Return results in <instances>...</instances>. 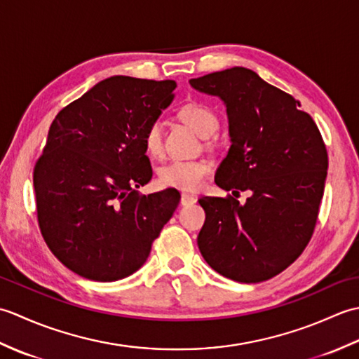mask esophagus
<instances>
[{
    "mask_svg": "<svg viewBox=\"0 0 359 359\" xmlns=\"http://www.w3.org/2000/svg\"><path fill=\"white\" fill-rule=\"evenodd\" d=\"M196 197L193 196V194H188V193H184L182 194V197H180V203L184 205V207H187V205H193V203H196Z\"/></svg>",
    "mask_w": 359,
    "mask_h": 359,
    "instance_id": "1",
    "label": "esophagus"
}]
</instances>
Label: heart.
<instances>
[{
    "label": "heart",
    "instance_id": "1",
    "mask_svg": "<svg viewBox=\"0 0 359 359\" xmlns=\"http://www.w3.org/2000/svg\"><path fill=\"white\" fill-rule=\"evenodd\" d=\"M180 120L202 137H210L219 128L216 112L202 102H188L179 109ZM143 147L152 157H160L163 152V134L160 121H151L143 133ZM211 172L207 160H171L158 170V180L165 187H172L184 191L199 189Z\"/></svg>",
    "mask_w": 359,
    "mask_h": 359
}]
</instances>
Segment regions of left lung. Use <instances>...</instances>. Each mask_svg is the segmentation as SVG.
I'll use <instances>...</instances> for the list:
<instances>
[{"instance_id":"1","label":"left lung","mask_w":359,"mask_h":359,"mask_svg":"<svg viewBox=\"0 0 359 359\" xmlns=\"http://www.w3.org/2000/svg\"><path fill=\"white\" fill-rule=\"evenodd\" d=\"M224 100L231 147L216 184L231 194L202 197L201 253L222 276L255 284L292 265L315 231L329 156L323 135L301 103L245 67L189 80Z\"/></svg>"}]
</instances>
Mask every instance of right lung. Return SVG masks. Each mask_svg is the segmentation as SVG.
Listing matches in <instances>:
<instances>
[{
    "instance_id": "add662e5",
    "label": "right lung",
    "mask_w": 359,
    "mask_h": 359,
    "mask_svg": "<svg viewBox=\"0 0 359 359\" xmlns=\"http://www.w3.org/2000/svg\"><path fill=\"white\" fill-rule=\"evenodd\" d=\"M175 86L116 75L52 121L34 168L38 225L53 256L83 278L111 282L139 270L177 208V189L135 191L152 177L143 133Z\"/></svg>"
}]
</instances>
